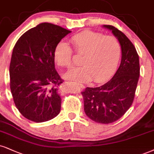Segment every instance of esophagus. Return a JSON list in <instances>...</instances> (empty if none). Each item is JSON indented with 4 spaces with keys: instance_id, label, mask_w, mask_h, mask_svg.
<instances>
[{
    "instance_id": "esophagus-1",
    "label": "esophagus",
    "mask_w": 154,
    "mask_h": 154,
    "mask_svg": "<svg viewBox=\"0 0 154 154\" xmlns=\"http://www.w3.org/2000/svg\"><path fill=\"white\" fill-rule=\"evenodd\" d=\"M77 84H78V86H79V87H81V88H83H83H85V86H83V84H80V83H77Z\"/></svg>"
}]
</instances>
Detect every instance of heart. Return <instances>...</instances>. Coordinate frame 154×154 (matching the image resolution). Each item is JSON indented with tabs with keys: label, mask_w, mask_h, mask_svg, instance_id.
Masks as SVG:
<instances>
[{
	"label": "heart",
	"mask_w": 154,
	"mask_h": 154,
	"mask_svg": "<svg viewBox=\"0 0 154 154\" xmlns=\"http://www.w3.org/2000/svg\"><path fill=\"white\" fill-rule=\"evenodd\" d=\"M71 42L75 54L82 56L83 66L68 72L66 78L77 82H87L93 79L94 82L100 83L115 71L121 54V45L115 37L86 31L73 35ZM54 58L60 67L71 68L74 65L73 50L65 42L57 45Z\"/></svg>",
	"instance_id": "obj_1"
}]
</instances>
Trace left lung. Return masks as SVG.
I'll use <instances>...</instances> for the list:
<instances>
[{"label":"left lung","instance_id":"left-lung-1","mask_svg":"<svg viewBox=\"0 0 154 154\" xmlns=\"http://www.w3.org/2000/svg\"><path fill=\"white\" fill-rule=\"evenodd\" d=\"M112 31L122 51L119 68L113 78L102 86L87 87L81 92L87 116L96 123L115 122L132 105L140 75L139 57L131 41L114 26L104 25Z\"/></svg>","mask_w":154,"mask_h":154}]
</instances>
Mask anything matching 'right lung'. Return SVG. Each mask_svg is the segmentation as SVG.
Masks as SVG:
<instances>
[{
    "instance_id": "obj_1",
    "label": "right lung",
    "mask_w": 154,
    "mask_h": 154,
    "mask_svg": "<svg viewBox=\"0 0 154 154\" xmlns=\"http://www.w3.org/2000/svg\"><path fill=\"white\" fill-rule=\"evenodd\" d=\"M71 31L42 23L19 38L13 48L9 73L15 105L28 120L48 121L60 111L63 80L55 68L54 51Z\"/></svg>"
}]
</instances>
